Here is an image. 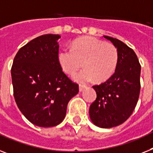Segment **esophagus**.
<instances>
[{
	"instance_id": "esophagus-1",
	"label": "esophagus",
	"mask_w": 153,
	"mask_h": 153,
	"mask_svg": "<svg viewBox=\"0 0 153 153\" xmlns=\"http://www.w3.org/2000/svg\"><path fill=\"white\" fill-rule=\"evenodd\" d=\"M84 88H85V86H84V85H79V92L83 91H84Z\"/></svg>"
}]
</instances>
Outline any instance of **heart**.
Segmentation results:
<instances>
[{"label":"heart","mask_w":153,"mask_h":153,"mask_svg":"<svg viewBox=\"0 0 153 153\" xmlns=\"http://www.w3.org/2000/svg\"><path fill=\"white\" fill-rule=\"evenodd\" d=\"M63 71L73 75L81 67L85 69L74 76L79 83H87L95 78L97 81L108 79L116 70L118 51L111 43L94 37H84L73 43L71 49H62L58 55Z\"/></svg>","instance_id":"heart-1"}]
</instances>
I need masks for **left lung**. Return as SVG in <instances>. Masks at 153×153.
I'll return each mask as SVG.
<instances>
[{
    "mask_svg": "<svg viewBox=\"0 0 153 153\" xmlns=\"http://www.w3.org/2000/svg\"><path fill=\"white\" fill-rule=\"evenodd\" d=\"M118 51L115 73L106 81L93 86L97 98L91 105L92 123L102 128L117 127L133 113L139 98L141 65L135 52L118 39L103 36Z\"/></svg>",
    "mask_w": 153,
    "mask_h": 153,
    "instance_id": "1",
    "label": "left lung"
}]
</instances>
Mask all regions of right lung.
I'll return each instance as SVG.
<instances>
[{
    "label": "right lung",
    "mask_w": 153,
    "mask_h": 153,
    "mask_svg": "<svg viewBox=\"0 0 153 153\" xmlns=\"http://www.w3.org/2000/svg\"><path fill=\"white\" fill-rule=\"evenodd\" d=\"M58 34H45L19 50L11 66L14 98L30 122L51 127L61 123L79 86L62 72Z\"/></svg>",
    "instance_id": "obj_1"
}]
</instances>
